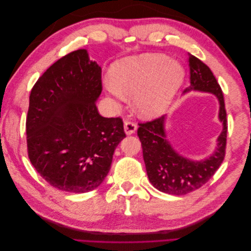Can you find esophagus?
Instances as JSON below:
<instances>
[{"label":"esophagus","instance_id":"obj_1","mask_svg":"<svg viewBox=\"0 0 251 251\" xmlns=\"http://www.w3.org/2000/svg\"><path fill=\"white\" fill-rule=\"evenodd\" d=\"M124 127L126 135H132L136 132V130H137V126H136V124L133 123V121H128V120L125 121Z\"/></svg>","mask_w":251,"mask_h":251}]
</instances>
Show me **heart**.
I'll return each instance as SVG.
<instances>
[{"label":"heart","mask_w":251,"mask_h":251,"mask_svg":"<svg viewBox=\"0 0 251 251\" xmlns=\"http://www.w3.org/2000/svg\"><path fill=\"white\" fill-rule=\"evenodd\" d=\"M185 77L178 60L163 54L147 53L118 60L112 66L104 87L114 101H126L133 96L140 116L153 118L168 110Z\"/></svg>","instance_id":"1"}]
</instances>
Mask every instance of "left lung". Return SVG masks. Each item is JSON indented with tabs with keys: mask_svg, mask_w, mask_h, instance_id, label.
<instances>
[{
	"mask_svg": "<svg viewBox=\"0 0 251 251\" xmlns=\"http://www.w3.org/2000/svg\"><path fill=\"white\" fill-rule=\"evenodd\" d=\"M188 66L191 85L183 93L191 91L211 93L217 96L220 103L219 119L223 124V130L218 137L216 151L210 157L200 161L178 154L166 138V116L138 124L137 131L150 182L158 191L177 196L196 191L214 176L224 160L227 137V118L221 87L209 68L199 58L188 54Z\"/></svg>",
	"mask_w": 251,
	"mask_h": 251,
	"instance_id": "left-lung-1",
	"label": "left lung"
}]
</instances>
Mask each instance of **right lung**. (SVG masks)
I'll list each match as a JSON object with an SVG mask.
<instances>
[{
  "label": "right lung",
  "instance_id": "1",
  "mask_svg": "<svg viewBox=\"0 0 251 251\" xmlns=\"http://www.w3.org/2000/svg\"><path fill=\"white\" fill-rule=\"evenodd\" d=\"M101 91V68L78 49L50 66L30 93L28 157L59 191L81 194L100 186L126 137L123 119L98 113Z\"/></svg>",
  "mask_w": 251,
  "mask_h": 251
}]
</instances>
